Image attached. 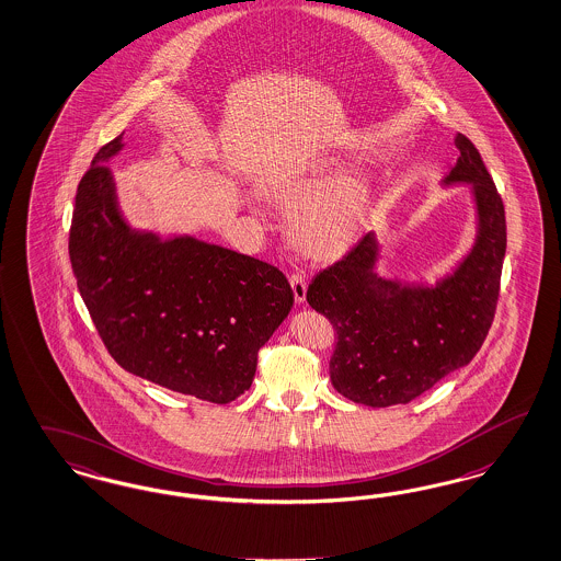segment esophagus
Returning <instances> with one entry per match:
<instances>
[{"label":"esophagus","instance_id":"1","mask_svg":"<svg viewBox=\"0 0 561 561\" xmlns=\"http://www.w3.org/2000/svg\"><path fill=\"white\" fill-rule=\"evenodd\" d=\"M291 291H294V298L298 305L305 302L307 298V277L302 273H291L290 275Z\"/></svg>","mask_w":561,"mask_h":561}]
</instances>
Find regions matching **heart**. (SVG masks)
Here are the masks:
<instances>
[{
    "label": "heart",
    "instance_id": "obj_1",
    "mask_svg": "<svg viewBox=\"0 0 561 561\" xmlns=\"http://www.w3.org/2000/svg\"><path fill=\"white\" fill-rule=\"evenodd\" d=\"M271 196L294 207L291 240L314 259H335L348 251L360 236L370 207V193L356 174L298 175L275 184Z\"/></svg>",
    "mask_w": 561,
    "mask_h": 561
}]
</instances>
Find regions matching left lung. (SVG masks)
Instances as JSON below:
<instances>
[{
  "instance_id": "left-lung-1",
  "label": "left lung",
  "mask_w": 561,
  "mask_h": 561,
  "mask_svg": "<svg viewBox=\"0 0 561 561\" xmlns=\"http://www.w3.org/2000/svg\"><path fill=\"white\" fill-rule=\"evenodd\" d=\"M456 147L460 157L444 184L472 186L479 232L451 275L435 286L379 277V242L368 232L310 282L307 300L337 337L331 383L356 404H408L468 365L493 323L505 256L503 201L477 147L460 133Z\"/></svg>"
}]
</instances>
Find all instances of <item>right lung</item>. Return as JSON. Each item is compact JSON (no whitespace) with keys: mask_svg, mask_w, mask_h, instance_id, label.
<instances>
[{"mask_svg":"<svg viewBox=\"0 0 561 561\" xmlns=\"http://www.w3.org/2000/svg\"><path fill=\"white\" fill-rule=\"evenodd\" d=\"M119 149L122 135L99 149L78 184L68 242L78 291L119 367L228 404L251 387L259 350L288 317L290 284L254 256L133 230L105 165Z\"/></svg>","mask_w":561,"mask_h":561,"instance_id":"add662e5","label":"right lung"}]
</instances>
